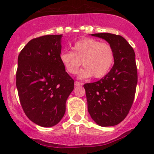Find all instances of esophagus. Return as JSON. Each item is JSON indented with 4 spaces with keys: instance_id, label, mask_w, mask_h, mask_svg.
I'll use <instances>...</instances> for the list:
<instances>
[{
    "instance_id": "1",
    "label": "esophagus",
    "mask_w": 154,
    "mask_h": 154,
    "mask_svg": "<svg viewBox=\"0 0 154 154\" xmlns=\"http://www.w3.org/2000/svg\"><path fill=\"white\" fill-rule=\"evenodd\" d=\"M74 85H75L76 87H79V86H82V85H83V84H82V83H80V82L75 81V82H74Z\"/></svg>"
}]
</instances>
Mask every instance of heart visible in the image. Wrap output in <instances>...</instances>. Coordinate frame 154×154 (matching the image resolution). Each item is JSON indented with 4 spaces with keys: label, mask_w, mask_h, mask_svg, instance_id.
I'll return each mask as SVG.
<instances>
[{
    "label": "heart",
    "mask_w": 154,
    "mask_h": 154,
    "mask_svg": "<svg viewBox=\"0 0 154 154\" xmlns=\"http://www.w3.org/2000/svg\"><path fill=\"white\" fill-rule=\"evenodd\" d=\"M114 51L109 44L93 38H84L77 42L72 51H63L59 59L64 70L70 74H75L81 65L79 78L93 77L101 78L109 73L114 63Z\"/></svg>",
    "instance_id": "1"
}]
</instances>
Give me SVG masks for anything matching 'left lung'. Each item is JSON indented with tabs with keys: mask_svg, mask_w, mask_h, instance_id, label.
Returning a JSON list of instances; mask_svg holds the SVG:
<instances>
[{
	"mask_svg": "<svg viewBox=\"0 0 154 154\" xmlns=\"http://www.w3.org/2000/svg\"><path fill=\"white\" fill-rule=\"evenodd\" d=\"M106 40L114 51V65L103 78L84 85L88 112L102 127L122 122L133 103L137 83L135 53L122 36L111 33L91 34Z\"/></svg>",
	"mask_w": 154,
	"mask_h": 154,
	"instance_id": "left-lung-1",
	"label": "left lung"
}]
</instances>
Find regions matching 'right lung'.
Here are the masks:
<instances>
[{
	"label": "right lung",
	"mask_w": 154,
	"mask_h": 154,
	"mask_svg": "<svg viewBox=\"0 0 154 154\" xmlns=\"http://www.w3.org/2000/svg\"><path fill=\"white\" fill-rule=\"evenodd\" d=\"M62 35L30 40L18 56L17 88L24 112L32 122L52 127L66 110L74 81L59 59Z\"/></svg>",
	"instance_id": "1"
}]
</instances>
